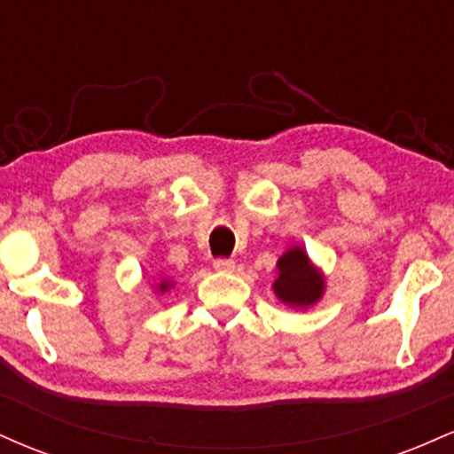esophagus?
Segmentation results:
<instances>
[{
  "instance_id": "obj_1",
  "label": "esophagus",
  "mask_w": 454,
  "mask_h": 454,
  "mask_svg": "<svg viewBox=\"0 0 454 454\" xmlns=\"http://www.w3.org/2000/svg\"><path fill=\"white\" fill-rule=\"evenodd\" d=\"M213 269L222 270V273H232V270H234V260H231V258H215V260H213Z\"/></svg>"
}]
</instances>
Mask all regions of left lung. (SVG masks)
<instances>
[{"label": "left lung", "mask_w": 454, "mask_h": 454, "mask_svg": "<svg viewBox=\"0 0 454 454\" xmlns=\"http://www.w3.org/2000/svg\"><path fill=\"white\" fill-rule=\"evenodd\" d=\"M273 290L281 303L309 307L325 294V278L307 258L303 247H290L278 260V279H275Z\"/></svg>", "instance_id": "1"}]
</instances>
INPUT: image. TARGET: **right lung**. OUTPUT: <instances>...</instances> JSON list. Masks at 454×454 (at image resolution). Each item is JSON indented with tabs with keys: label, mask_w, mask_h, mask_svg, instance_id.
I'll list each match as a JSON object with an SVG mask.
<instances>
[{
	"label": "right lung",
	"mask_w": 454,
	"mask_h": 454,
	"mask_svg": "<svg viewBox=\"0 0 454 454\" xmlns=\"http://www.w3.org/2000/svg\"><path fill=\"white\" fill-rule=\"evenodd\" d=\"M170 286H173V284H170V281H168V279L160 281V293H166V290H168V288H170Z\"/></svg>",
	"instance_id": "right-lung-1"
}]
</instances>
